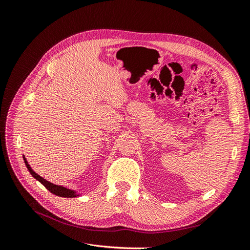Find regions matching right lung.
<instances>
[{"label":"right lung","instance_id":"right-lung-1","mask_svg":"<svg viewBox=\"0 0 250 250\" xmlns=\"http://www.w3.org/2000/svg\"><path fill=\"white\" fill-rule=\"evenodd\" d=\"M22 158H24V162H25L26 167L28 168L29 172L31 173V175H32L36 180H39L42 186L46 187V188H48V190H49L52 194H54V195H56V196H59V197H65V198H73V197H77V196H79V194H77V192H75L74 190H70V188H64V187H62V186L54 185V184L50 183V181L46 180L44 178H42V176L39 175V174L35 173V172L32 170L31 167H30V165L28 164V162H27V160H26V157H25L24 155H22Z\"/></svg>","mask_w":250,"mask_h":250}]
</instances>
